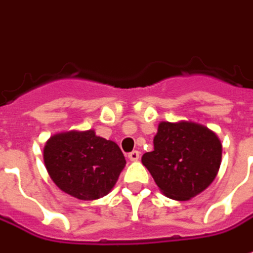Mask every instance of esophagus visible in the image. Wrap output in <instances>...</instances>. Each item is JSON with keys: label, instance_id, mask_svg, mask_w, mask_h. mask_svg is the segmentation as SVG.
<instances>
[{"label": "esophagus", "instance_id": "34e87169", "mask_svg": "<svg viewBox=\"0 0 253 253\" xmlns=\"http://www.w3.org/2000/svg\"><path fill=\"white\" fill-rule=\"evenodd\" d=\"M128 160L130 161H138L140 160V153L138 151H131L128 154Z\"/></svg>", "mask_w": 253, "mask_h": 253}]
</instances>
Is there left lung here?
Returning a JSON list of instances; mask_svg holds the SVG:
<instances>
[{
    "label": "left lung",
    "mask_w": 253,
    "mask_h": 253,
    "mask_svg": "<svg viewBox=\"0 0 253 253\" xmlns=\"http://www.w3.org/2000/svg\"><path fill=\"white\" fill-rule=\"evenodd\" d=\"M222 145L209 127L195 122H161L154 137V151L143 165L169 199L190 200L211 185L221 165Z\"/></svg>",
    "instance_id": "8db88e82"
}]
</instances>
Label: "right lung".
<instances>
[{
    "label": "right lung",
    "mask_w": 253,
    "mask_h": 253,
    "mask_svg": "<svg viewBox=\"0 0 253 253\" xmlns=\"http://www.w3.org/2000/svg\"><path fill=\"white\" fill-rule=\"evenodd\" d=\"M43 160L57 187L80 200L106 196L126 165L118 144L96 135L95 130L51 135L44 145Z\"/></svg>",
    "instance_id": "obj_1"
}]
</instances>
